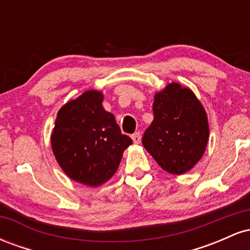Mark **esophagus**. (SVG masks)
<instances>
[{
  "label": "esophagus",
  "instance_id": "1",
  "mask_svg": "<svg viewBox=\"0 0 250 250\" xmlns=\"http://www.w3.org/2000/svg\"><path fill=\"white\" fill-rule=\"evenodd\" d=\"M131 139H133V141L135 145H139L140 142H141V134L140 133H134L131 135Z\"/></svg>",
  "mask_w": 250,
  "mask_h": 250
}]
</instances>
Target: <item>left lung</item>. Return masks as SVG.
<instances>
[{"instance_id":"left-lung-1","label":"left lung","mask_w":250,"mask_h":250,"mask_svg":"<svg viewBox=\"0 0 250 250\" xmlns=\"http://www.w3.org/2000/svg\"><path fill=\"white\" fill-rule=\"evenodd\" d=\"M154 120L142 143L157 165L170 174L190 170L205 154L209 139L207 114L189 88L169 83L155 94Z\"/></svg>"}]
</instances>
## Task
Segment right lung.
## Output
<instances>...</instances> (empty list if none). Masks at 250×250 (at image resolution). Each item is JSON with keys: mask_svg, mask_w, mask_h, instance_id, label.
Segmentation results:
<instances>
[{"mask_svg": "<svg viewBox=\"0 0 250 250\" xmlns=\"http://www.w3.org/2000/svg\"><path fill=\"white\" fill-rule=\"evenodd\" d=\"M103 94L88 90L57 113L51 148L71 180L99 187L116 173L133 140L121 133L115 116L102 107Z\"/></svg>", "mask_w": 250, "mask_h": 250, "instance_id": "right-lung-1", "label": "right lung"}]
</instances>
